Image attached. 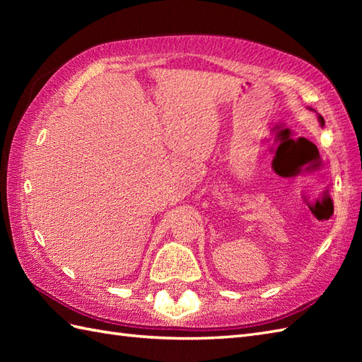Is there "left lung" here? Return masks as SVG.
<instances>
[{"mask_svg": "<svg viewBox=\"0 0 362 362\" xmlns=\"http://www.w3.org/2000/svg\"><path fill=\"white\" fill-rule=\"evenodd\" d=\"M319 121H320V124H322V126L325 124V121H324V118H322V117H319Z\"/></svg>", "mask_w": 362, "mask_h": 362, "instance_id": "left-lung-1", "label": "left lung"}]
</instances>
